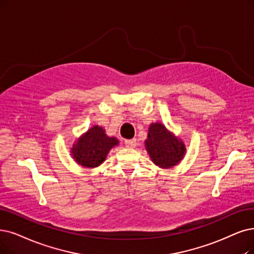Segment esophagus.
Returning <instances> with one entry per match:
<instances>
[{
	"instance_id": "obj_1",
	"label": "esophagus",
	"mask_w": 254,
	"mask_h": 254,
	"mask_svg": "<svg viewBox=\"0 0 254 254\" xmlns=\"http://www.w3.org/2000/svg\"><path fill=\"white\" fill-rule=\"evenodd\" d=\"M125 145L128 148H134L136 146V139L132 138V139H126L125 140Z\"/></svg>"
}]
</instances>
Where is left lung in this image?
Here are the masks:
<instances>
[{
	"mask_svg": "<svg viewBox=\"0 0 254 254\" xmlns=\"http://www.w3.org/2000/svg\"><path fill=\"white\" fill-rule=\"evenodd\" d=\"M145 146L151 160L162 169L178 165L186 154L184 141L161 123H152L149 126Z\"/></svg>",
	"mask_w": 254,
	"mask_h": 254,
	"instance_id": "obj_1",
	"label": "left lung"
}]
</instances>
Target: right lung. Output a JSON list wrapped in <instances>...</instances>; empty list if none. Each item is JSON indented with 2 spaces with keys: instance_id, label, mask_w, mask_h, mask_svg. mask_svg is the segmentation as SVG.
<instances>
[{
  "instance_id": "right-lung-1",
  "label": "right lung",
  "mask_w": 254,
  "mask_h": 254,
  "mask_svg": "<svg viewBox=\"0 0 254 254\" xmlns=\"http://www.w3.org/2000/svg\"><path fill=\"white\" fill-rule=\"evenodd\" d=\"M118 144L116 137L107 136L105 130L96 125L77 139L70 153L78 165L89 169L96 168L106 159L110 149Z\"/></svg>"
}]
</instances>
